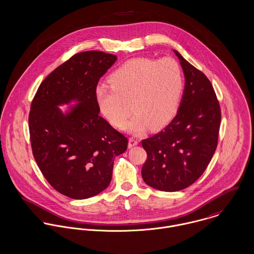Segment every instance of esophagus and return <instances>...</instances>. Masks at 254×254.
I'll use <instances>...</instances> for the list:
<instances>
[{"mask_svg":"<svg viewBox=\"0 0 254 254\" xmlns=\"http://www.w3.org/2000/svg\"><path fill=\"white\" fill-rule=\"evenodd\" d=\"M138 143V139H136V138H129V143H128V146H129V148H131V147H134V146H136Z\"/></svg>","mask_w":254,"mask_h":254,"instance_id":"1","label":"esophagus"}]
</instances>
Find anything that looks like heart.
Returning <instances> with one entry per match:
<instances>
[{"instance_id":"1","label":"heart","mask_w":254,"mask_h":254,"mask_svg":"<svg viewBox=\"0 0 254 254\" xmlns=\"http://www.w3.org/2000/svg\"><path fill=\"white\" fill-rule=\"evenodd\" d=\"M109 82L112 89L97 87V105L105 118L121 128L133 111L137 114L126 125L138 134L148 126L159 130L176 116L184 89V73L173 58L160 60L137 57L114 70Z\"/></svg>"}]
</instances>
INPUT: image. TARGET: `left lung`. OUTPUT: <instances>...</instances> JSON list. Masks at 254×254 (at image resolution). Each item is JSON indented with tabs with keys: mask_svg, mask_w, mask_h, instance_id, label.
<instances>
[{
	"mask_svg": "<svg viewBox=\"0 0 254 254\" xmlns=\"http://www.w3.org/2000/svg\"><path fill=\"white\" fill-rule=\"evenodd\" d=\"M185 77L177 116L156 135L141 140L147 159L141 169L144 183L161 191H179L205 172L217 146L221 111L205 73L174 50Z\"/></svg>",
	"mask_w": 254,
	"mask_h": 254,
	"instance_id": "obj_1",
	"label": "left lung"
}]
</instances>
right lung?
<instances>
[{"label":"right lung","instance_id":"add662e5","mask_svg":"<svg viewBox=\"0 0 254 254\" xmlns=\"http://www.w3.org/2000/svg\"><path fill=\"white\" fill-rule=\"evenodd\" d=\"M114 54L84 51L49 73L36 93L29 114L34 158L48 184L76 200L105 190L114 162L128 138L99 115L95 92L99 79L116 61ZM76 100L63 114L57 107Z\"/></svg>","mask_w":254,"mask_h":254}]
</instances>
